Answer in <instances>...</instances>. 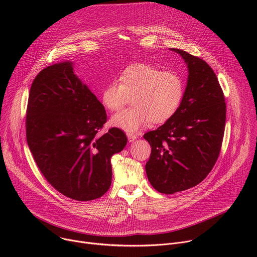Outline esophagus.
<instances>
[{
    "label": "esophagus",
    "mask_w": 257,
    "mask_h": 257,
    "mask_svg": "<svg viewBox=\"0 0 257 257\" xmlns=\"http://www.w3.org/2000/svg\"><path fill=\"white\" fill-rule=\"evenodd\" d=\"M127 137H128V140L130 142H132V141H134L135 139L138 138V135L135 134V133H127Z\"/></svg>",
    "instance_id": "esophagus-1"
}]
</instances>
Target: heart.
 <instances>
[{
	"instance_id": "obj_1",
	"label": "heart",
	"mask_w": 257,
	"mask_h": 257,
	"mask_svg": "<svg viewBox=\"0 0 257 257\" xmlns=\"http://www.w3.org/2000/svg\"><path fill=\"white\" fill-rule=\"evenodd\" d=\"M184 92V80L178 72L138 63L123 70L120 81L107 83L101 92V102L109 111H118L128 95H133L134 106L114 115L111 124L136 133L151 121L162 124L170 120L181 105Z\"/></svg>"
}]
</instances>
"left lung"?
<instances>
[{
  "mask_svg": "<svg viewBox=\"0 0 257 257\" xmlns=\"http://www.w3.org/2000/svg\"><path fill=\"white\" fill-rule=\"evenodd\" d=\"M170 50L188 68L184 97L170 120L143 135L152 146L146 175L164 194L194 187L208 175L221 152L226 124L225 96L213 70L185 51Z\"/></svg>",
  "mask_w": 257,
  "mask_h": 257,
  "instance_id": "left-lung-1",
  "label": "left lung"
}]
</instances>
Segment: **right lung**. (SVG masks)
Listing matches in <instances>:
<instances>
[{"label":"right lung","mask_w":257,"mask_h":257,"mask_svg":"<svg viewBox=\"0 0 257 257\" xmlns=\"http://www.w3.org/2000/svg\"><path fill=\"white\" fill-rule=\"evenodd\" d=\"M105 109L74 73L73 62L42 70L29 91L26 139L33 159L50 184L79 201L102 196L111 186L113 155L123 151L126 134L111 128Z\"/></svg>","instance_id":"1"}]
</instances>
